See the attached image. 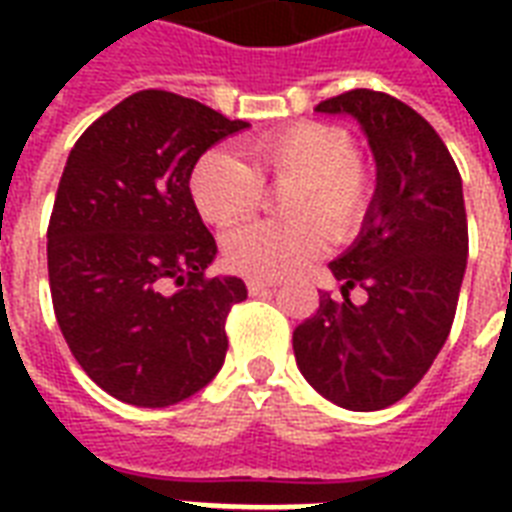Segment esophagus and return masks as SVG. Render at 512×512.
I'll return each instance as SVG.
<instances>
[{
    "instance_id": "1",
    "label": "esophagus",
    "mask_w": 512,
    "mask_h": 512,
    "mask_svg": "<svg viewBox=\"0 0 512 512\" xmlns=\"http://www.w3.org/2000/svg\"><path fill=\"white\" fill-rule=\"evenodd\" d=\"M247 289H249V295H263V292H273V289H276V281L249 279Z\"/></svg>"
}]
</instances>
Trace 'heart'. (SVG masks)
<instances>
[{"instance_id": "obj_1", "label": "heart", "mask_w": 512, "mask_h": 512, "mask_svg": "<svg viewBox=\"0 0 512 512\" xmlns=\"http://www.w3.org/2000/svg\"><path fill=\"white\" fill-rule=\"evenodd\" d=\"M252 167L223 148L201 154L188 177L196 212L231 228L263 207L265 185L281 193V223H252L225 236V265L252 279H284L335 241L356 239L372 215L374 175L348 130L297 122L249 146Z\"/></svg>"}]
</instances>
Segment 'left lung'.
<instances>
[{"instance_id":"obj_1","label":"left lung","mask_w":512,"mask_h":512,"mask_svg":"<svg viewBox=\"0 0 512 512\" xmlns=\"http://www.w3.org/2000/svg\"><path fill=\"white\" fill-rule=\"evenodd\" d=\"M321 114H350L377 159V193L361 239L329 265L342 303L319 308L292 335L300 372L350 412L396 404L425 377L452 329L468 263L462 177L438 132L388 92L348 90ZM367 292L349 303L350 288Z\"/></svg>"}]
</instances>
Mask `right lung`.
<instances>
[{"instance_id":"add662e5","label":"right lung","mask_w":512,"mask_h":512,"mask_svg":"<svg viewBox=\"0 0 512 512\" xmlns=\"http://www.w3.org/2000/svg\"><path fill=\"white\" fill-rule=\"evenodd\" d=\"M244 127L199 100L140 90L68 154L47 225L52 308L87 377L124 404L172 406L223 366L225 319L247 287L207 276L217 244L188 177Z\"/></svg>"}]
</instances>
